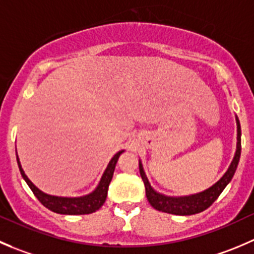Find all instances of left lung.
<instances>
[{"label": "left lung", "mask_w": 254, "mask_h": 254, "mask_svg": "<svg viewBox=\"0 0 254 254\" xmlns=\"http://www.w3.org/2000/svg\"><path fill=\"white\" fill-rule=\"evenodd\" d=\"M236 122H237V149H236L235 157H233L232 162H231L230 167L226 171V174L216 182L215 185L210 187V189L205 190L202 192L195 193V195L190 196H180V197H172V196H165L162 193L157 192L150 185L149 180H147L146 175H145L144 167H142L141 161H139V170L141 179L145 185V191H146V197L150 205L157 211H161L165 213H171V215H179V216H189L195 215V213H200L205 211L206 208L210 207L218 196L221 195L225 187L230 184L232 180L233 175H235L236 169L238 166V161L241 157V125L240 120L236 117Z\"/></svg>", "instance_id": "obj_1"}]
</instances>
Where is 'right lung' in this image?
Returning <instances> with one entry per match:
<instances>
[{
  "label": "right lung",
  "mask_w": 254,
  "mask_h": 254,
  "mask_svg": "<svg viewBox=\"0 0 254 254\" xmlns=\"http://www.w3.org/2000/svg\"><path fill=\"white\" fill-rule=\"evenodd\" d=\"M123 152H124V150L117 152L113 156V159L110 160L97 189L93 192L88 193L85 196H80V197H59V196H52L48 195V193L42 192L41 190L34 186L31 180L24 174L21 162H19L18 155H17V164H18L22 177L27 182L29 189L32 190L34 196L38 198V201L44 207L56 213H61V215H88V213L95 212L104 205L108 195V187H109L110 181L113 179V174H114L115 165H117L118 159H119Z\"/></svg>",
  "instance_id": "obj_1"
}]
</instances>
